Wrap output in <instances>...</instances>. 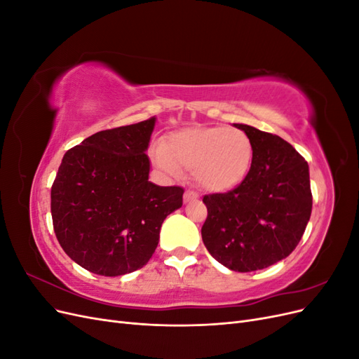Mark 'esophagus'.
<instances>
[{"instance_id":"34e87169","label":"esophagus","mask_w":359,"mask_h":359,"mask_svg":"<svg viewBox=\"0 0 359 359\" xmlns=\"http://www.w3.org/2000/svg\"><path fill=\"white\" fill-rule=\"evenodd\" d=\"M198 198H199V194L193 190H186V193H184V202H191Z\"/></svg>"}]
</instances>
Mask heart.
<instances>
[{"instance_id":"heart-1","label":"heart","mask_w":359,"mask_h":359,"mask_svg":"<svg viewBox=\"0 0 359 359\" xmlns=\"http://www.w3.org/2000/svg\"><path fill=\"white\" fill-rule=\"evenodd\" d=\"M156 165L169 175L191 169L199 186L210 191H227L240 184L253 158L252 140L240 128L187 127L172 133L153 149Z\"/></svg>"}]
</instances>
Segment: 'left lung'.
<instances>
[{"mask_svg": "<svg viewBox=\"0 0 359 359\" xmlns=\"http://www.w3.org/2000/svg\"><path fill=\"white\" fill-rule=\"evenodd\" d=\"M252 140L245 178L226 193L205 194L202 241L210 255L240 273L264 269L289 256L310 220L309 165L277 135L235 124Z\"/></svg>", "mask_w": 359, "mask_h": 359, "instance_id": "left-lung-1", "label": "left lung"}]
</instances>
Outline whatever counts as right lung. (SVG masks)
<instances>
[{
    "label": "right lung",
    "instance_id": "right-lung-1",
    "mask_svg": "<svg viewBox=\"0 0 359 359\" xmlns=\"http://www.w3.org/2000/svg\"><path fill=\"white\" fill-rule=\"evenodd\" d=\"M154 123L102 130L62 157L50 189L53 231L90 273L116 277L147 265L163 220L182 206V187L148 181Z\"/></svg>",
    "mask_w": 359,
    "mask_h": 359
}]
</instances>
